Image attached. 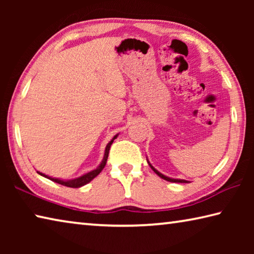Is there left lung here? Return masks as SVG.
<instances>
[{
    "instance_id": "left-lung-1",
    "label": "left lung",
    "mask_w": 254,
    "mask_h": 254,
    "mask_svg": "<svg viewBox=\"0 0 254 254\" xmlns=\"http://www.w3.org/2000/svg\"><path fill=\"white\" fill-rule=\"evenodd\" d=\"M148 163H149V166L151 167V169L154 171V173H156L159 177L160 178H162V179H165V180H167V182H170V183H188L187 180H184V179H174V178H169V177H167V176H165V175H162V174H160L159 173V171L157 170V169H154L153 167L150 165V162L148 161Z\"/></svg>"
}]
</instances>
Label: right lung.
<instances>
[{
    "label": "right lung",
    "instance_id": "obj_1",
    "mask_svg": "<svg viewBox=\"0 0 254 254\" xmlns=\"http://www.w3.org/2000/svg\"><path fill=\"white\" fill-rule=\"evenodd\" d=\"M118 134L115 135L113 139H112L109 143H107L106 148H105V153H104V158H103V160L101 162V165L97 167L96 169H94L92 171H89V173L85 174L83 176H80V177L78 178H75V179H71V180H62V179H58V178H53V177H49V176H47L45 174L42 173H39L38 171V174L44 176V177L48 178L50 180H53V182L57 183V184H60L63 185V186H67V187H70V188H79L81 186H84V185L88 184L89 182H92V180L96 177V176L101 173V171L103 170V168H104L105 165H106V161H107V157H109V152H110V148H111V144L113 143V141L117 139Z\"/></svg>",
    "mask_w": 254,
    "mask_h": 254
}]
</instances>
